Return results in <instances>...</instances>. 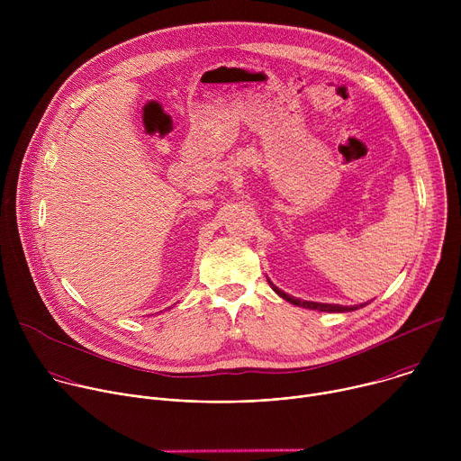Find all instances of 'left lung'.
<instances>
[{
  "label": "left lung",
  "mask_w": 461,
  "mask_h": 461,
  "mask_svg": "<svg viewBox=\"0 0 461 461\" xmlns=\"http://www.w3.org/2000/svg\"><path fill=\"white\" fill-rule=\"evenodd\" d=\"M270 283V281H268ZM270 286L274 288V292L279 295V297H283L285 301H288V303H292V304H295V306H303V308H310V310H317V312H354V310H357V308H363L365 304H368V303H365V304H356V306H343V304H330V303H313V301H301V299H295V297H292V295H288V294H285L283 290H279L276 285H272L270 283Z\"/></svg>",
  "instance_id": "8db88e82"
}]
</instances>
